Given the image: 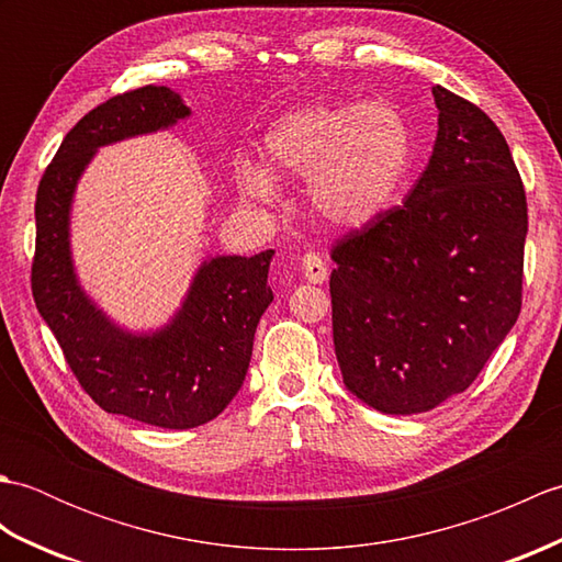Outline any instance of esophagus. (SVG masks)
Wrapping results in <instances>:
<instances>
[{"instance_id": "obj_1", "label": "esophagus", "mask_w": 562, "mask_h": 562, "mask_svg": "<svg viewBox=\"0 0 562 562\" xmlns=\"http://www.w3.org/2000/svg\"><path fill=\"white\" fill-rule=\"evenodd\" d=\"M302 274H304L306 282L324 284L328 280V268H326L324 258L316 256V254H306L302 258Z\"/></svg>"}]
</instances>
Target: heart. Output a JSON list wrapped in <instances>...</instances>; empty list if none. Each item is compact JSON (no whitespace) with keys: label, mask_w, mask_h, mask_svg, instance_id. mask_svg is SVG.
I'll use <instances>...</instances> for the list:
<instances>
[{"label":"heart","mask_w":562,"mask_h":562,"mask_svg":"<svg viewBox=\"0 0 562 562\" xmlns=\"http://www.w3.org/2000/svg\"><path fill=\"white\" fill-rule=\"evenodd\" d=\"M415 137L389 101L306 103L280 115L262 135V164L238 166L236 186L254 205H272L278 181H302L306 207L328 229L376 222L408 176Z\"/></svg>","instance_id":"b5f03b06"}]
</instances>
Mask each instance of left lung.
Returning a JSON list of instances; mask_svg holds the SVG:
<instances>
[{"label": "left lung", "mask_w": 562, "mask_h": 562, "mask_svg": "<svg viewBox=\"0 0 562 562\" xmlns=\"http://www.w3.org/2000/svg\"><path fill=\"white\" fill-rule=\"evenodd\" d=\"M437 137L401 207L333 248V342L342 384L386 415L465 391L521 308L527 195L479 105L432 89Z\"/></svg>", "instance_id": "obj_1"}]
</instances>
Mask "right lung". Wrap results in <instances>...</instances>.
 <instances>
[{
    "mask_svg": "<svg viewBox=\"0 0 562 562\" xmlns=\"http://www.w3.org/2000/svg\"><path fill=\"white\" fill-rule=\"evenodd\" d=\"M183 97L142 87L113 97L69 130L35 195L33 300L83 391L105 413L164 429L210 423L244 386L260 316L272 302L274 250L207 256L181 306L159 328L130 330L81 288L71 256V207L101 147L188 121Z\"/></svg>",
    "mask_w": 562,
    "mask_h": 562,
    "instance_id": "obj_1",
    "label": "right lung"
}]
</instances>
